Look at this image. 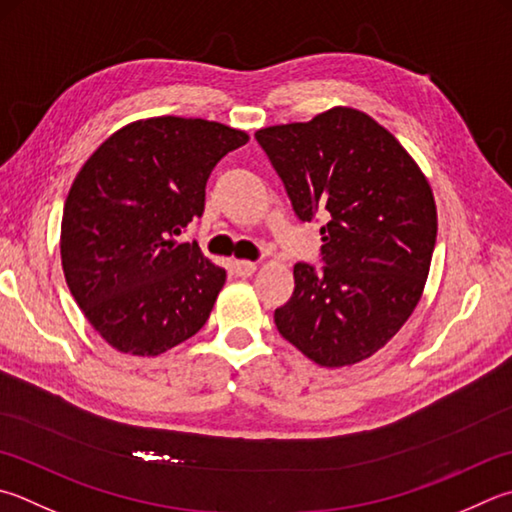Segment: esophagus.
I'll list each match as a JSON object with an SVG mask.
<instances>
[{
    "instance_id": "34e87169",
    "label": "esophagus",
    "mask_w": 512,
    "mask_h": 512,
    "mask_svg": "<svg viewBox=\"0 0 512 512\" xmlns=\"http://www.w3.org/2000/svg\"><path fill=\"white\" fill-rule=\"evenodd\" d=\"M232 271H235V275L239 277H250L257 271V264L246 262V259H235V262H232Z\"/></svg>"
}]
</instances>
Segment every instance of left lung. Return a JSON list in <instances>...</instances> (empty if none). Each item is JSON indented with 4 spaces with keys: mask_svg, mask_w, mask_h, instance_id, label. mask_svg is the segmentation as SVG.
I'll list each match as a JSON object with an SVG mask.
<instances>
[{
    "mask_svg": "<svg viewBox=\"0 0 512 512\" xmlns=\"http://www.w3.org/2000/svg\"><path fill=\"white\" fill-rule=\"evenodd\" d=\"M295 215L322 217V271L295 264L282 338L320 367L374 356L421 300L436 244L430 183L392 132L365 111L333 107L309 123L255 134Z\"/></svg>",
    "mask_w": 512,
    "mask_h": 512,
    "instance_id": "obj_1",
    "label": "left lung"
}]
</instances>
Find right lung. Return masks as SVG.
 Instances as JSON below:
<instances>
[{
    "mask_svg": "<svg viewBox=\"0 0 512 512\" xmlns=\"http://www.w3.org/2000/svg\"><path fill=\"white\" fill-rule=\"evenodd\" d=\"M246 143L215 120L143 118L80 167L62 212V271L116 351L161 356L208 322L226 271L179 235L203 215L215 165Z\"/></svg>",
    "mask_w": 512,
    "mask_h": 512,
    "instance_id": "add662e5",
    "label": "right lung"
}]
</instances>
